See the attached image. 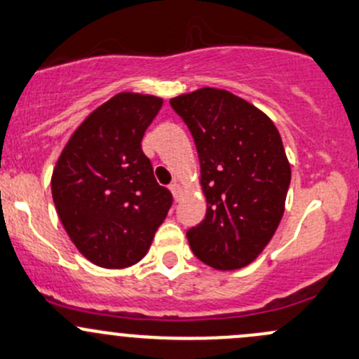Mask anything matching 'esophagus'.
<instances>
[{
    "instance_id": "obj_1",
    "label": "esophagus",
    "mask_w": 359,
    "mask_h": 359,
    "mask_svg": "<svg viewBox=\"0 0 359 359\" xmlns=\"http://www.w3.org/2000/svg\"><path fill=\"white\" fill-rule=\"evenodd\" d=\"M170 191H172L173 199H175V201H179V199H180V194H182V192H180V186H179V184H177V182L170 184Z\"/></svg>"
}]
</instances>
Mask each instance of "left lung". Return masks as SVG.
Instances as JSON below:
<instances>
[{
  "instance_id": "8db88e82",
  "label": "left lung",
  "mask_w": 359,
  "mask_h": 359,
  "mask_svg": "<svg viewBox=\"0 0 359 359\" xmlns=\"http://www.w3.org/2000/svg\"><path fill=\"white\" fill-rule=\"evenodd\" d=\"M189 127L206 196V215L187 230L196 256L217 270L249 265L282 220L290 165L273 122L224 89L203 88L172 97Z\"/></svg>"
}]
</instances>
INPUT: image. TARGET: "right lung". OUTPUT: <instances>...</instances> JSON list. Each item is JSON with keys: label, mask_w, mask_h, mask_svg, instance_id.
Returning a JSON list of instances; mask_svg holds the SVG:
<instances>
[{"label": "right lung", "mask_w": 359, "mask_h": 359, "mask_svg": "<svg viewBox=\"0 0 359 359\" xmlns=\"http://www.w3.org/2000/svg\"><path fill=\"white\" fill-rule=\"evenodd\" d=\"M161 104L148 94H116L79 126L56 161V211L94 265L126 269L141 262L172 206L141 148Z\"/></svg>", "instance_id": "add662e5"}]
</instances>
